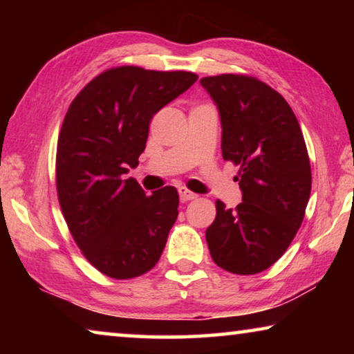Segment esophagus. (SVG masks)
I'll list each match as a JSON object with an SVG mask.
<instances>
[{"label": "esophagus", "mask_w": 354, "mask_h": 354, "mask_svg": "<svg viewBox=\"0 0 354 354\" xmlns=\"http://www.w3.org/2000/svg\"><path fill=\"white\" fill-rule=\"evenodd\" d=\"M178 192H179V200H181L183 203L190 201V200H195L196 196H198L196 194H194V192H190L189 189H185V187H181Z\"/></svg>", "instance_id": "esophagus-1"}]
</instances>
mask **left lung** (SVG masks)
I'll use <instances>...</instances> for the list:
<instances>
[{
	"label": "left lung",
	"mask_w": 354,
	"mask_h": 354,
	"mask_svg": "<svg viewBox=\"0 0 354 354\" xmlns=\"http://www.w3.org/2000/svg\"><path fill=\"white\" fill-rule=\"evenodd\" d=\"M218 107L221 154L239 165L242 203L215 201L206 241L214 262L234 274L273 266L301 226L313 185L306 142L289 103L254 76L200 80Z\"/></svg>",
	"instance_id": "left-lung-1"
}]
</instances>
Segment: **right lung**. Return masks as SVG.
<instances>
[{
	"mask_svg": "<svg viewBox=\"0 0 354 354\" xmlns=\"http://www.w3.org/2000/svg\"><path fill=\"white\" fill-rule=\"evenodd\" d=\"M198 80L192 71L107 68L71 101L56 151V189L70 234L106 277L131 279L158 263L176 221L171 185L147 195L136 179L154 113Z\"/></svg>",
	"mask_w": 354,
	"mask_h": 354,
	"instance_id": "1",
	"label": "right lung"
}]
</instances>
